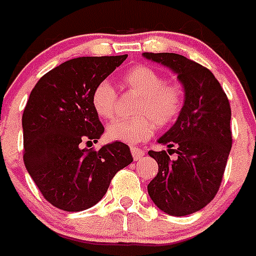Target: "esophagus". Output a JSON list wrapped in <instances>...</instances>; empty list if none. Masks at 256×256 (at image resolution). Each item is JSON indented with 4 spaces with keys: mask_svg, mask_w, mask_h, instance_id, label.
<instances>
[{
    "mask_svg": "<svg viewBox=\"0 0 256 256\" xmlns=\"http://www.w3.org/2000/svg\"><path fill=\"white\" fill-rule=\"evenodd\" d=\"M130 152H132L133 159H134L136 162H137V160H140V159H142V156L144 155V151H142L141 148H130Z\"/></svg>",
    "mask_w": 256,
    "mask_h": 256,
    "instance_id": "34e87169",
    "label": "esophagus"
}]
</instances>
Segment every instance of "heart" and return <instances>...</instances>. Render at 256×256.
Masks as SVG:
<instances>
[{
    "mask_svg": "<svg viewBox=\"0 0 256 256\" xmlns=\"http://www.w3.org/2000/svg\"><path fill=\"white\" fill-rule=\"evenodd\" d=\"M123 83L141 96L136 114L130 119H115L106 126V137L110 141L134 144L146 141L155 132V123L164 126L180 115L183 105L180 86L165 83L160 73L150 66L137 65L126 70ZM92 106L101 119H110L115 112L116 91L108 80H102L92 92Z\"/></svg>",
    "mask_w": 256,
    "mask_h": 256,
    "instance_id": "obj_1",
    "label": "heart"
}]
</instances>
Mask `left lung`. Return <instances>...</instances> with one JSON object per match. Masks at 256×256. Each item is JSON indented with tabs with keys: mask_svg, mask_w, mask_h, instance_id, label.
Wrapping results in <instances>:
<instances>
[{
	"mask_svg": "<svg viewBox=\"0 0 256 256\" xmlns=\"http://www.w3.org/2000/svg\"><path fill=\"white\" fill-rule=\"evenodd\" d=\"M142 56L177 74L184 92L177 120L158 140L168 152L148 151L159 164L148 195L169 216H188L206 206L220 186L232 148L230 102L212 72L195 61L169 52Z\"/></svg>",
	"mask_w": 256,
	"mask_h": 256,
	"instance_id": "left-lung-1",
	"label": "left lung"
}]
</instances>
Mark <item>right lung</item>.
Returning <instances> with one entry per match:
<instances>
[{"instance_id":"obj_1","label":"right lung","mask_w":256,"mask_h":256,"mask_svg":"<svg viewBox=\"0 0 256 256\" xmlns=\"http://www.w3.org/2000/svg\"><path fill=\"white\" fill-rule=\"evenodd\" d=\"M128 55L86 56L50 70L32 90L22 112L24 164L50 204L65 212L96 205L118 170L133 162L123 142L83 148L104 133L92 92Z\"/></svg>"}]
</instances>
